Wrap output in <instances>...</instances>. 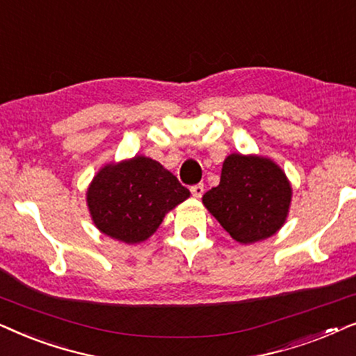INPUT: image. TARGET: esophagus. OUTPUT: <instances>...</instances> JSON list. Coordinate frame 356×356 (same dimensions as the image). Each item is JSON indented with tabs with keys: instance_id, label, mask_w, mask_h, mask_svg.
<instances>
[{
	"instance_id": "esophagus-1",
	"label": "esophagus",
	"mask_w": 356,
	"mask_h": 356,
	"mask_svg": "<svg viewBox=\"0 0 356 356\" xmlns=\"http://www.w3.org/2000/svg\"><path fill=\"white\" fill-rule=\"evenodd\" d=\"M191 192L195 198H200L203 195V192H205V187H203V184H197V186L191 187Z\"/></svg>"
}]
</instances>
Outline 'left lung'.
I'll return each instance as SVG.
<instances>
[{
	"instance_id": "1",
	"label": "left lung",
	"mask_w": 356,
	"mask_h": 356,
	"mask_svg": "<svg viewBox=\"0 0 356 356\" xmlns=\"http://www.w3.org/2000/svg\"><path fill=\"white\" fill-rule=\"evenodd\" d=\"M291 193L290 181L272 159L233 153L222 163L220 186L202 200L231 238L252 244L285 225Z\"/></svg>"
}]
</instances>
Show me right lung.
<instances>
[{
	"label": "right lung",
	"instance_id": "obj_1",
	"mask_svg": "<svg viewBox=\"0 0 356 356\" xmlns=\"http://www.w3.org/2000/svg\"><path fill=\"white\" fill-rule=\"evenodd\" d=\"M188 197V188L181 186L172 172L146 156L106 164L86 192L97 229L125 244L148 239L165 213Z\"/></svg>",
	"mask_w": 356,
	"mask_h": 356
}]
</instances>
